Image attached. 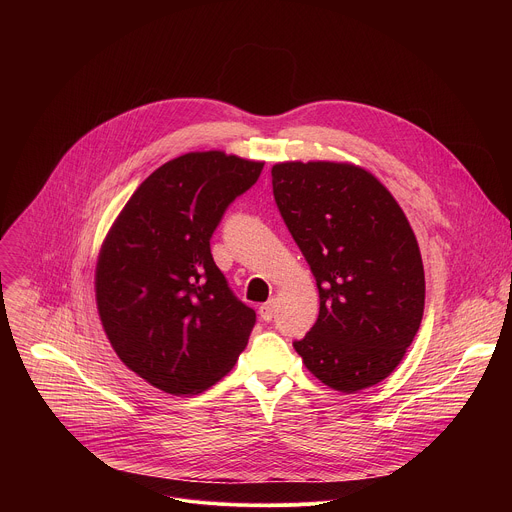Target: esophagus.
I'll use <instances>...</instances> for the list:
<instances>
[{
    "mask_svg": "<svg viewBox=\"0 0 512 512\" xmlns=\"http://www.w3.org/2000/svg\"><path fill=\"white\" fill-rule=\"evenodd\" d=\"M259 314H261V318H263L265 322H269V320L275 316V300L265 302V304L259 308Z\"/></svg>",
    "mask_w": 512,
    "mask_h": 512,
    "instance_id": "esophagus-1",
    "label": "esophagus"
}]
</instances>
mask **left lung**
<instances>
[{
	"label": "left lung",
	"instance_id": "8db88e82",
	"mask_svg": "<svg viewBox=\"0 0 512 512\" xmlns=\"http://www.w3.org/2000/svg\"><path fill=\"white\" fill-rule=\"evenodd\" d=\"M271 184L320 294L314 328L294 342L306 369L340 393L385 381L425 304L423 261L403 208L350 162H279Z\"/></svg>",
	"mask_w": 512,
	"mask_h": 512
}]
</instances>
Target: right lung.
<instances>
[{"label":"right lung","instance_id":"right-lung-1","mask_svg":"<svg viewBox=\"0 0 512 512\" xmlns=\"http://www.w3.org/2000/svg\"><path fill=\"white\" fill-rule=\"evenodd\" d=\"M263 162L188 152L145 178L107 231L95 267L103 330L129 371L170 395H198L245 350L255 312L216 267L210 237Z\"/></svg>","mask_w":512,"mask_h":512}]
</instances>
